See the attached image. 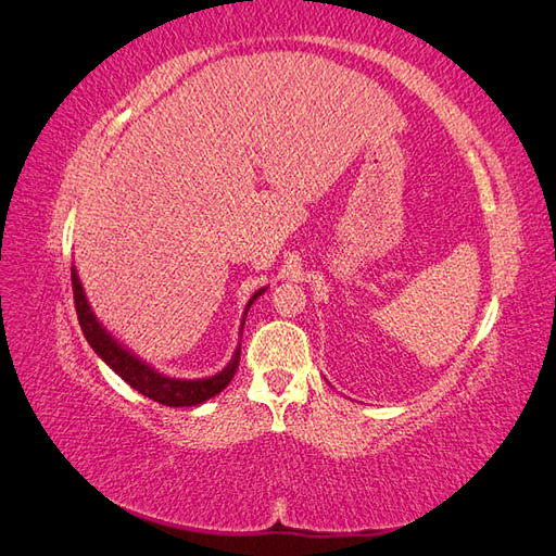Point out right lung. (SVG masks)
I'll use <instances>...</instances> for the list:
<instances>
[{
  "mask_svg": "<svg viewBox=\"0 0 556 556\" xmlns=\"http://www.w3.org/2000/svg\"><path fill=\"white\" fill-rule=\"evenodd\" d=\"M72 288H74L78 325L83 329V336H86V341L90 343V348L97 352V357H102V362L111 368V371L121 376L139 394L162 403V406H169V408L199 406V403H204V401L213 399L215 394H220L231 382L233 374H237L239 359H241V345H237L229 364L223 368V371H217L215 376L188 380V378H172L166 374H160L155 366L146 364L139 355H134V352L127 350L123 343H117L111 336V331H106V327L99 323L97 315L92 313L86 290H83V282L78 278L76 266H72ZM264 292H266L264 288L257 290L245 304L241 333H243L245 315H248L250 306L255 304V299L262 296Z\"/></svg>",
  "mask_w": 556,
  "mask_h": 556,
  "instance_id": "right-lung-1",
  "label": "right lung"
}]
</instances>
